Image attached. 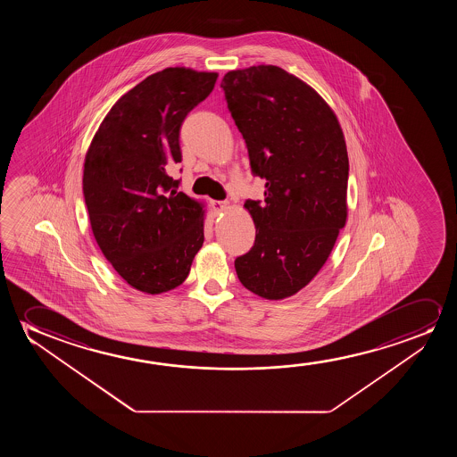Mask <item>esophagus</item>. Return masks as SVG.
<instances>
[{
  "instance_id": "1",
  "label": "esophagus",
  "mask_w": 457,
  "mask_h": 457,
  "mask_svg": "<svg viewBox=\"0 0 457 457\" xmlns=\"http://www.w3.org/2000/svg\"><path fill=\"white\" fill-rule=\"evenodd\" d=\"M212 207L215 213L225 212L228 209V201H212Z\"/></svg>"
}]
</instances>
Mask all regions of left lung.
I'll list each match as a JSON object with an SVG mask.
<instances>
[{
    "label": "left lung",
    "mask_w": 457,
    "mask_h": 457,
    "mask_svg": "<svg viewBox=\"0 0 457 457\" xmlns=\"http://www.w3.org/2000/svg\"><path fill=\"white\" fill-rule=\"evenodd\" d=\"M220 87L242 132L263 201L246 200L256 240L236 259L253 294L282 300L312 281L346 221L348 153L325 100L276 65L226 73Z\"/></svg>",
    "instance_id": "1"
}]
</instances>
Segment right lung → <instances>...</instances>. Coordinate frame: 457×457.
Returning <instances> with one entry per match:
<instances>
[{
  "instance_id": "1",
  "label": "right lung",
  "mask_w": 457,
  "mask_h": 457,
  "mask_svg": "<svg viewBox=\"0 0 457 457\" xmlns=\"http://www.w3.org/2000/svg\"><path fill=\"white\" fill-rule=\"evenodd\" d=\"M217 73L157 71L126 92L95 134L82 192L95 240L113 269L145 294L186 281L204 242V211L167 169L182 161L179 132L212 92Z\"/></svg>"
}]
</instances>
